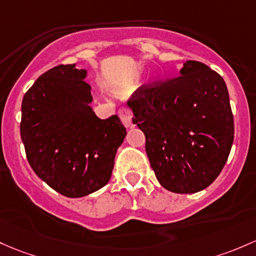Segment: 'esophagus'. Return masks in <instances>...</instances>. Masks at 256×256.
Instances as JSON below:
<instances>
[{"instance_id":"34e87169","label":"esophagus","mask_w":256,"mask_h":256,"mask_svg":"<svg viewBox=\"0 0 256 256\" xmlns=\"http://www.w3.org/2000/svg\"><path fill=\"white\" fill-rule=\"evenodd\" d=\"M119 116L124 125L128 126V128L132 126V113H131V109L128 106H125L119 109Z\"/></svg>"}]
</instances>
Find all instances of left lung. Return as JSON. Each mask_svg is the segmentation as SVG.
<instances>
[{
	"label": "left lung",
	"instance_id": "1",
	"mask_svg": "<svg viewBox=\"0 0 256 256\" xmlns=\"http://www.w3.org/2000/svg\"><path fill=\"white\" fill-rule=\"evenodd\" d=\"M146 136L156 180L174 193H196L215 181L234 137L228 91L221 75L187 60L180 76L143 85L128 102Z\"/></svg>",
	"mask_w": 256,
	"mask_h": 256
}]
</instances>
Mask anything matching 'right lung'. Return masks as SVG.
Masks as SVG:
<instances>
[{
	"label": "right lung",
	"instance_id": "add662e5",
	"mask_svg": "<svg viewBox=\"0 0 256 256\" xmlns=\"http://www.w3.org/2000/svg\"><path fill=\"white\" fill-rule=\"evenodd\" d=\"M87 72L54 66L28 90L22 102L20 136L34 172L50 188L80 198L106 186L126 128L118 115L94 114Z\"/></svg>",
	"mask_w": 256,
	"mask_h": 256
}]
</instances>
